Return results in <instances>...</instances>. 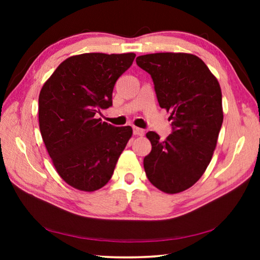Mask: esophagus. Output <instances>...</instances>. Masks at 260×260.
<instances>
[{"mask_svg": "<svg viewBox=\"0 0 260 260\" xmlns=\"http://www.w3.org/2000/svg\"><path fill=\"white\" fill-rule=\"evenodd\" d=\"M134 135H136V136H143L144 135V130L141 129V127H137V126H134Z\"/></svg>", "mask_w": 260, "mask_h": 260, "instance_id": "esophagus-1", "label": "esophagus"}]
</instances>
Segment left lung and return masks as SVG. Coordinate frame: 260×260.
Listing matches in <instances>:
<instances>
[{
  "label": "left lung",
  "mask_w": 260,
  "mask_h": 260,
  "mask_svg": "<svg viewBox=\"0 0 260 260\" xmlns=\"http://www.w3.org/2000/svg\"><path fill=\"white\" fill-rule=\"evenodd\" d=\"M150 74L161 108L170 112L165 141L147 134L151 151L143 159L148 180L159 190L180 193L193 186L211 162L221 129L222 95L216 78L197 55L155 53L136 58Z\"/></svg>",
  "instance_id": "left-lung-1"
}]
</instances>
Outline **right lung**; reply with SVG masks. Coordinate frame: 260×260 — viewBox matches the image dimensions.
<instances>
[{
	"mask_svg": "<svg viewBox=\"0 0 260 260\" xmlns=\"http://www.w3.org/2000/svg\"><path fill=\"white\" fill-rule=\"evenodd\" d=\"M136 54L85 53L66 59L39 95V125L61 179L79 190L93 191L111 179L133 135L131 126H113L97 118L112 106L118 78Z\"/></svg>",
	"mask_w": 260,
	"mask_h": 260,
	"instance_id": "obj_1",
	"label": "right lung"
}]
</instances>
